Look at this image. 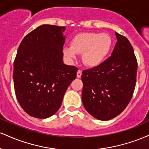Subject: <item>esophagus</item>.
<instances>
[{"instance_id": "esophagus-1", "label": "esophagus", "mask_w": 149, "mask_h": 149, "mask_svg": "<svg viewBox=\"0 0 149 149\" xmlns=\"http://www.w3.org/2000/svg\"><path fill=\"white\" fill-rule=\"evenodd\" d=\"M82 76V71L81 70H78V72H77V77L78 78H80Z\"/></svg>"}]
</instances>
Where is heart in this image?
I'll list each match as a JSON object with an SVG mask.
<instances>
[{
	"label": "heart",
	"instance_id": "heart-1",
	"mask_svg": "<svg viewBox=\"0 0 149 149\" xmlns=\"http://www.w3.org/2000/svg\"><path fill=\"white\" fill-rule=\"evenodd\" d=\"M112 40L107 33L94 32L80 33L73 38L71 47L64 48V54L70 59L82 54L83 61L89 66H96L102 63L111 47Z\"/></svg>",
	"mask_w": 149,
	"mask_h": 149
}]
</instances>
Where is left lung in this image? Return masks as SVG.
Returning a JSON list of instances; mask_svg holds the SVG:
<instances>
[{"instance_id":"8db88e82","label":"left lung","mask_w":149,"mask_h":149,"mask_svg":"<svg viewBox=\"0 0 149 149\" xmlns=\"http://www.w3.org/2000/svg\"><path fill=\"white\" fill-rule=\"evenodd\" d=\"M111 56L100 65L83 70L82 100L90 115L101 120L118 116L130 102L136 81L137 60L129 40L116 32Z\"/></svg>"}]
</instances>
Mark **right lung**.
I'll return each instance as SVG.
<instances>
[{"label": "right lung", "instance_id": "1", "mask_svg": "<svg viewBox=\"0 0 149 149\" xmlns=\"http://www.w3.org/2000/svg\"><path fill=\"white\" fill-rule=\"evenodd\" d=\"M65 26L44 24L27 34L14 61L13 80L19 104L27 114L47 118L59 110L78 69L63 63Z\"/></svg>", "mask_w": 149, "mask_h": 149}]
</instances>
